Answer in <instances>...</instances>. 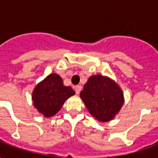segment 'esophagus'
Returning <instances> with one entry per match:
<instances>
[{"instance_id": "obj_1", "label": "esophagus", "mask_w": 158, "mask_h": 158, "mask_svg": "<svg viewBox=\"0 0 158 158\" xmlns=\"http://www.w3.org/2000/svg\"><path fill=\"white\" fill-rule=\"evenodd\" d=\"M81 89H82V86L81 85L74 86V90H75L76 94H79L80 91H81Z\"/></svg>"}]
</instances>
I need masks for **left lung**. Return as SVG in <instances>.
<instances>
[{
	"label": "left lung",
	"instance_id": "8db88e82",
	"mask_svg": "<svg viewBox=\"0 0 158 158\" xmlns=\"http://www.w3.org/2000/svg\"><path fill=\"white\" fill-rule=\"evenodd\" d=\"M80 98L89 113L100 122H109L119 113L124 103L122 89L107 76L96 74L89 77Z\"/></svg>",
	"mask_w": 158,
	"mask_h": 158
}]
</instances>
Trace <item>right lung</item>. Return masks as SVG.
Instances as JSON below:
<instances>
[{
    "label": "right lung",
    "instance_id": "obj_1",
    "mask_svg": "<svg viewBox=\"0 0 158 158\" xmlns=\"http://www.w3.org/2000/svg\"><path fill=\"white\" fill-rule=\"evenodd\" d=\"M72 87L63 85L62 79L56 73H51L36 85L32 92L34 106L45 118L58 113L66 100L73 96Z\"/></svg>",
    "mask_w": 158,
    "mask_h": 158
}]
</instances>
